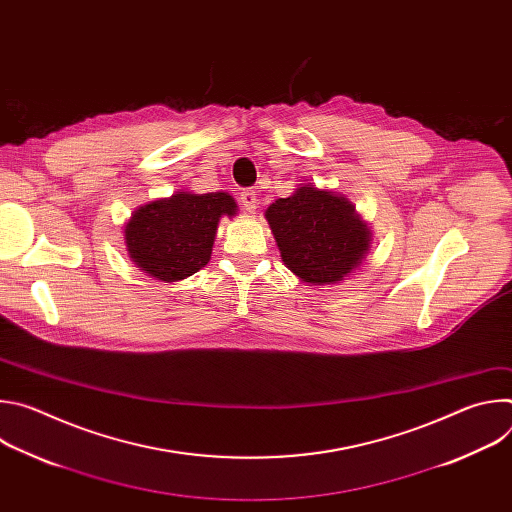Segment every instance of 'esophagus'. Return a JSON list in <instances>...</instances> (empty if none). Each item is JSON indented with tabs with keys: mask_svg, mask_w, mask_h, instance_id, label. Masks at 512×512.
<instances>
[{
	"mask_svg": "<svg viewBox=\"0 0 512 512\" xmlns=\"http://www.w3.org/2000/svg\"><path fill=\"white\" fill-rule=\"evenodd\" d=\"M241 204L247 212H255L257 208V192L255 190H243L241 192Z\"/></svg>",
	"mask_w": 512,
	"mask_h": 512,
	"instance_id": "34e87169",
	"label": "esophagus"
}]
</instances>
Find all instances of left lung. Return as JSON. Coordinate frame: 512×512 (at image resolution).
Returning a JSON list of instances; mask_svg holds the SVG:
<instances>
[{
  "mask_svg": "<svg viewBox=\"0 0 512 512\" xmlns=\"http://www.w3.org/2000/svg\"><path fill=\"white\" fill-rule=\"evenodd\" d=\"M285 267L308 285H336L371 253L373 231L340 192L300 184L265 210Z\"/></svg>",
  "mask_w": 512,
  "mask_h": 512,
  "instance_id": "obj_1",
  "label": "left lung"
}]
</instances>
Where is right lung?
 <instances>
[{
	"label": "right lung",
	"instance_id": "right-lung-1",
	"mask_svg": "<svg viewBox=\"0 0 512 512\" xmlns=\"http://www.w3.org/2000/svg\"><path fill=\"white\" fill-rule=\"evenodd\" d=\"M229 192L180 190L139 206L123 227L129 259L150 277L174 283L202 269L212 255L218 223L237 216Z\"/></svg>",
	"mask_w": 512,
	"mask_h": 512
}]
</instances>
